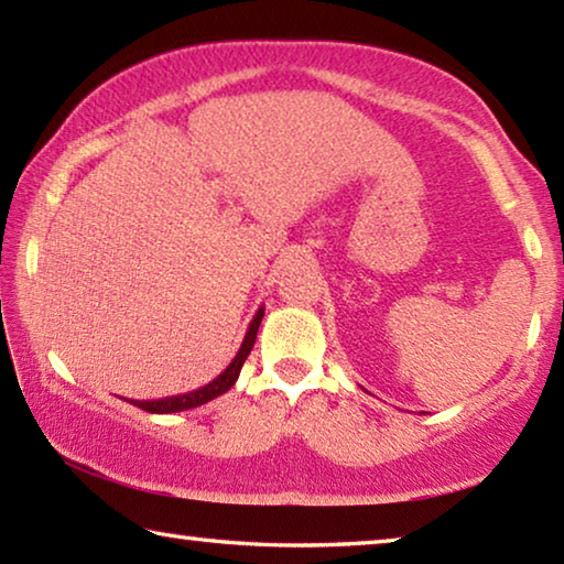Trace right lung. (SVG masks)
I'll return each mask as SVG.
<instances>
[{"label": "right lung", "instance_id": "1", "mask_svg": "<svg viewBox=\"0 0 564 564\" xmlns=\"http://www.w3.org/2000/svg\"><path fill=\"white\" fill-rule=\"evenodd\" d=\"M261 318H263V305H261L259 311H256L253 321L248 323V330H246V336H243L241 348H238V352H236V358H234L231 362H228L224 373L216 376V378L212 380V383H206L204 388L188 390V393H181V395H169V398H156V400H129V403L141 408V410H147V413L166 415V413H181V410L198 408V405L208 403V400L224 395L226 390L234 388V383L238 380V373H241L243 362H246V358H248V352L253 350L256 333H259Z\"/></svg>", "mask_w": 564, "mask_h": 564}]
</instances>
